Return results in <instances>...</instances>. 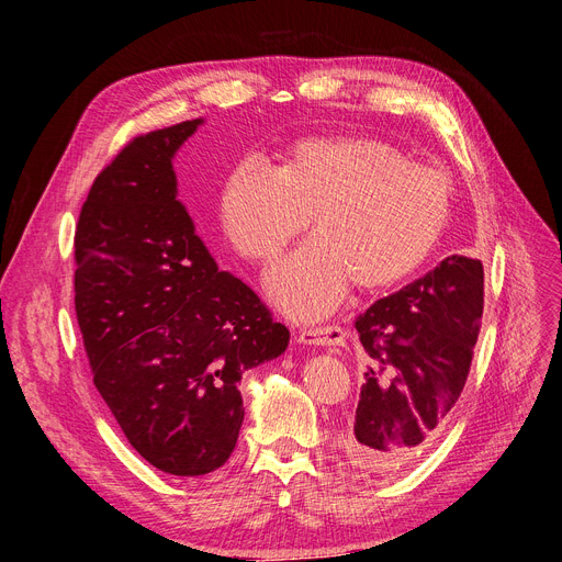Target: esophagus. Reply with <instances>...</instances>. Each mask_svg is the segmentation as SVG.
Here are the masks:
<instances>
[{
  "mask_svg": "<svg viewBox=\"0 0 562 562\" xmlns=\"http://www.w3.org/2000/svg\"><path fill=\"white\" fill-rule=\"evenodd\" d=\"M348 333L339 326H323V328H305L299 333V341L310 346H344Z\"/></svg>",
  "mask_w": 562,
  "mask_h": 562,
  "instance_id": "34e87169",
  "label": "esophagus"
}]
</instances>
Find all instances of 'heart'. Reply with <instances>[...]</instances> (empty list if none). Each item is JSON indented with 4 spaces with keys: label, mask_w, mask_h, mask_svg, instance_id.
<instances>
[{
    "label": "heart",
    "mask_w": 562,
    "mask_h": 562,
    "mask_svg": "<svg viewBox=\"0 0 562 562\" xmlns=\"http://www.w3.org/2000/svg\"><path fill=\"white\" fill-rule=\"evenodd\" d=\"M449 214L445 172L364 136L303 138L278 168L244 159L218 193L225 239L255 263L278 257L312 221V239L266 276L271 301L303 321L330 314L350 282L378 291L415 273Z\"/></svg>",
    "instance_id": "heart-1"
}]
</instances>
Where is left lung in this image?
Listing matches in <instances>:
<instances>
[{
  "instance_id": "8db88e82",
  "label": "left lung",
  "mask_w": 562,
  "mask_h": 562,
  "mask_svg": "<svg viewBox=\"0 0 562 562\" xmlns=\"http://www.w3.org/2000/svg\"><path fill=\"white\" fill-rule=\"evenodd\" d=\"M483 263L451 255L358 316L367 350L348 460L394 474L432 445L462 394L483 318Z\"/></svg>"
}]
</instances>
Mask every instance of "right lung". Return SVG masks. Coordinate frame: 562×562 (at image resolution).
<instances>
[{
	"instance_id": "add662e5",
	"label": "right lung",
	"mask_w": 562,
	"mask_h": 562,
	"mask_svg": "<svg viewBox=\"0 0 562 562\" xmlns=\"http://www.w3.org/2000/svg\"><path fill=\"white\" fill-rule=\"evenodd\" d=\"M202 117L132 138L95 177L75 232V312L93 382L130 445L204 476L244 424L241 375L289 330L218 266L177 200L172 157Z\"/></svg>"
}]
</instances>
